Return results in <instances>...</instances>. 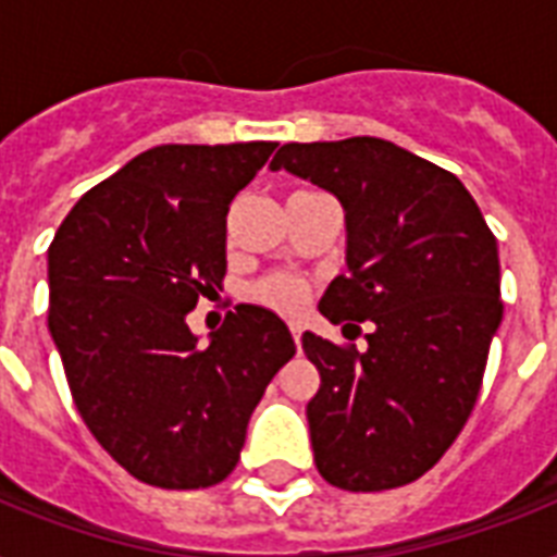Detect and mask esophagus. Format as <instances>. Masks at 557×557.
Masks as SVG:
<instances>
[{
	"label": "esophagus",
	"instance_id": "esophagus-1",
	"mask_svg": "<svg viewBox=\"0 0 557 557\" xmlns=\"http://www.w3.org/2000/svg\"><path fill=\"white\" fill-rule=\"evenodd\" d=\"M292 338H295L297 349H300V344H304V326L300 323H292Z\"/></svg>",
	"mask_w": 557,
	"mask_h": 557
}]
</instances>
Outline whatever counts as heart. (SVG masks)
I'll return each instance as SVG.
<instances>
[{
  "label": "heart",
  "instance_id": "1",
  "mask_svg": "<svg viewBox=\"0 0 557 557\" xmlns=\"http://www.w3.org/2000/svg\"><path fill=\"white\" fill-rule=\"evenodd\" d=\"M248 295L257 304L269 306L280 314H295L309 300V283L297 274H265L248 288Z\"/></svg>",
  "mask_w": 557,
  "mask_h": 557
}]
</instances>
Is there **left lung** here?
Instances as JSON below:
<instances>
[{"label":"left lung","instance_id":"1","mask_svg":"<svg viewBox=\"0 0 557 557\" xmlns=\"http://www.w3.org/2000/svg\"><path fill=\"white\" fill-rule=\"evenodd\" d=\"M280 168L347 210L349 271L321 312L372 321L364 352L304 335L321 372L306 405L314 466L344 492L413 483L454 445L483 387L503 321L497 239L454 173L381 138L283 144Z\"/></svg>","mask_w":557,"mask_h":557}]
</instances>
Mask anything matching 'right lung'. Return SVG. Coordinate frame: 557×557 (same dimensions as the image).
Masks as SVG:
<instances>
[{
    "mask_svg": "<svg viewBox=\"0 0 557 557\" xmlns=\"http://www.w3.org/2000/svg\"><path fill=\"white\" fill-rule=\"evenodd\" d=\"M277 144H164L91 187L48 245V332L74 407L117 466L156 488L236 468L292 332L236 306L208 347L187 326L225 280L231 201Z\"/></svg>",
    "mask_w": 557,
    "mask_h": 557,
    "instance_id": "obj_1",
    "label": "right lung"
}]
</instances>
